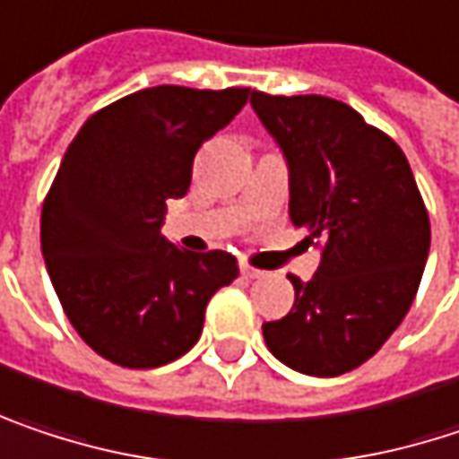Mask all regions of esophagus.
Here are the masks:
<instances>
[{"mask_svg":"<svg viewBox=\"0 0 459 459\" xmlns=\"http://www.w3.org/2000/svg\"><path fill=\"white\" fill-rule=\"evenodd\" d=\"M238 271H241V275H244V278H249V281H255V278H260V275H263V271L252 268L249 263H241V265H238Z\"/></svg>","mask_w":459,"mask_h":459,"instance_id":"1","label":"esophagus"}]
</instances>
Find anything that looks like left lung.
Wrapping results in <instances>:
<instances>
[{"instance_id":"left-lung-1","label":"left lung","mask_w":459,"mask_h":459,"mask_svg":"<svg viewBox=\"0 0 459 459\" xmlns=\"http://www.w3.org/2000/svg\"><path fill=\"white\" fill-rule=\"evenodd\" d=\"M260 123L289 165V215L323 244L310 281L289 275L294 307L263 323L283 365L333 378L384 347L410 310L431 223L404 152L328 97L252 91Z\"/></svg>"}]
</instances>
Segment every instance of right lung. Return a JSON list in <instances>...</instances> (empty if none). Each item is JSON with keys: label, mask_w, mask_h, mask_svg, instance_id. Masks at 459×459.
I'll use <instances>...</instances> for the list:
<instances>
[{"label": "right lung", "mask_w": 459, "mask_h": 459, "mask_svg": "<svg viewBox=\"0 0 459 459\" xmlns=\"http://www.w3.org/2000/svg\"><path fill=\"white\" fill-rule=\"evenodd\" d=\"M249 89L154 86L94 112L41 207V255L67 320L105 359L160 368L202 336L210 297L238 275L229 252H188L160 229L191 184L196 149Z\"/></svg>", "instance_id": "right-lung-1"}]
</instances>
